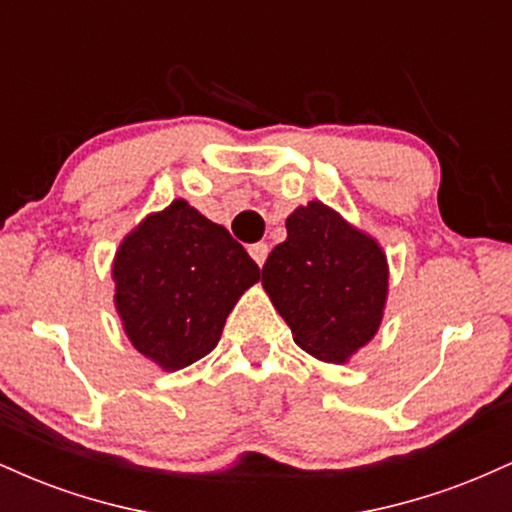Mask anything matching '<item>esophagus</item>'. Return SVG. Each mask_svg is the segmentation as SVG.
Listing matches in <instances>:
<instances>
[{"label":"esophagus","instance_id":"34e87169","mask_svg":"<svg viewBox=\"0 0 512 512\" xmlns=\"http://www.w3.org/2000/svg\"><path fill=\"white\" fill-rule=\"evenodd\" d=\"M248 252H250L252 260H255L262 267L264 260H267V255H269V245L267 243H252L250 248H248Z\"/></svg>","mask_w":512,"mask_h":512}]
</instances>
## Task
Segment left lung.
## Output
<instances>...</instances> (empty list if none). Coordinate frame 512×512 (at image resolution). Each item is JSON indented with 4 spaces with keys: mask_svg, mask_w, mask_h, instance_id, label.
<instances>
[{
    "mask_svg": "<svg viewBox=\"0 0 512 512\" xmlns=\"http://www.w3.org/2000/svg\"><path fill=\"white\" fill-rule=\"evenodd\" d=\"M286 233L264 262L262 286L293 342L320 361L342 363L373 339L383 320V250L320 202L293 211Z\"/></svg>",
    "mask_w": 512,
    "mask_h": 512,
    "instance_id": "left-lung-1",
    "label": "left lung"
}]
</instances>
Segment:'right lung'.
I'll list each match as a JSON object with an SVG mask.
<instances>
[{
	"instance_id": "add662e5",
	"label": "right lung",
	"mask_w": 512,
	"mask_h": 512,
	"mask_svg": "<svg viewBox=\"0 0 512 512\" xmlns=\"http://www.w3.org/2000/svg\"><path fill=\"white\" fill-rule=\"evenodd\" d=\"M113 279L134 349L180 370L219 344L228 313L260 279V267L226 228L175 199L125 238Z\"/></svg>"
}]
</instances>
